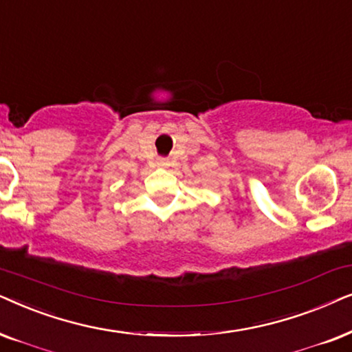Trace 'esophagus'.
I'll list each match as a JSON object with an SVG mask.
<instances>
[{"mask_svg": "<svg viewBox=\"0 0 352 352\" xmlns=\"http://www.w3.org/2000/svg\"><path fill=\"white\" fill-rule=\"evenodd\" d=\"M157 164H159V166H167V164H168V161H167V159H164V157H159L157 159Z\"/></svg>", "mask_w": 352, "mask_h": 352, "instance_id": "esophagus-1", "label": "esophagus"}]
</instances>
